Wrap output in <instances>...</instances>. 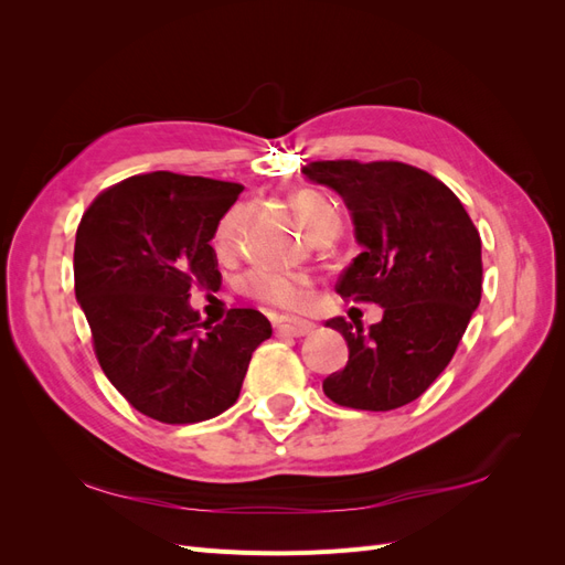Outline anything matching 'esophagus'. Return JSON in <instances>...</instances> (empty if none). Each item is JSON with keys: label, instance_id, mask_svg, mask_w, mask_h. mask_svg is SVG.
<instances>
[{"label": "esophagus", "instance_id": "34e87169", "mask_svg": "<svg viewBox=\"0 0 565 565\" xmlns=\"http://www.w3.org/2000/svg\"><path fill=\"white\" fill-rule=\"evenodd\" d=\"M273 328H276L278 337H306L316 330L313 322H306V320H289V318H280L273 322Z\"/></svg>", "mask_w": 565, "mask_h": 565}]
</instances>
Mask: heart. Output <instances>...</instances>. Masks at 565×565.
I'll return each mask as SVG.
<instances>
[{
  "label": "heart",
  "instance_id": "b5f03b06",
  "mask_svg": "<svg viewBox=\"0 0 565 565\" xmlns=\"http://www.w3.org/2000/svg\"><path fill=\"white\" fill-rule=\"evenodd\" d=\"M295 210L303 221V226L311 233L328 224H339L337 210L316 191L297 193ZM237 221H241V207L231 210L221 218L214 237V245L218 252H228L233 247ZM243 287L249 297L292 313L311 309V303L316 301V280L311 276H306V273H289L276 266L252 268L243 278Z\"/></svg>",
  "mask_w": 565,
  "mask_h": 565
}]
</instances>
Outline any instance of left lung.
<instances>
[{"label": "left lung", "instance_id": "left-lung-1", "mask_svg": "<svg viewBox=\"0 0 565 565\" xmlns=\"http://www.w3.org/2000/svg\"><path fill=\"white\" fill-rule=\"evenodd\" d=\"M301 172L344 198L363 247L337 292L384 309L370 330L328 320L349 363L322 382L324 396L372 413L413 403L448 367L481 301V235L450 188L413 164L318 160Z\"/></svg>", "mask_w": 565, "mask_h": 565}]
</instances>
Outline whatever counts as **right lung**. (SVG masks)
<instances>
[{
	"mask_svg": "<svg viewBox=\"0 0 565 565\" xmlns=\"http://www.w3.org/2000/svg\"><path fill=\"white\" fill-rule=\"evenodd\" d=\"M241 183L172 172L106 188L75 237V297L94 353L131 407L162 424H195L241 396L252 353L270 337L254 309L200 322L191 287L218 289L210 245Z\"/></svg>",
	"mask_w": 565,
	"mask_h": 565,
	"instance_id": "1",
	"label": "right lung"
}]
</instances>
